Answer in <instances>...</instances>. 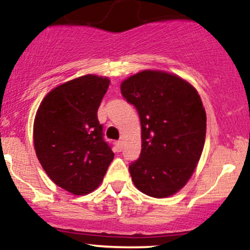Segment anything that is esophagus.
Returning <instances> with one entry per match:
<instances>
[{"instance_id": "esophagus-1", "label": "esophagus", "mask_w": 250, "mask_h": 250, "mask_svg": "<svg viewBox=\"0 0 250 250\" xmlns=\"http://www.w3.org/2000/svg\"><path fill=\"white\" fill-rule=\"evenodd\" d=\"M115 146H116V150L117 151H121L123 149V142L122 141H117L115 143Z\"/></svg>"}]
</instances>
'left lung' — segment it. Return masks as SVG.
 <instances>
[{
    "label": "left lung",
    "mask_w": 250,
    "mask_h": 250,
    "mask_svg": "<svg viewBox=\"0 0 250 250\" xmlns=\"http://www.w3.org/2000/svg\"><path fill=\"white\" fill-rule=\"evenodd\" d=\"M141 121V155L129 166L135 187L148 196L176 194L195 171L206 140L207 116L190 83L162 70H142L121 83Z\"/></svg>",
    "instance_id": "8db88e82"
}]
</instances>
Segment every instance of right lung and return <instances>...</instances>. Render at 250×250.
<instances>
[{"instance_id":"1","label":"right lung","mask_w":250,"mask_h":250,"mask_svg":"<svg viewBox=\"0 0 250 250\" xmlns=\"http://www.w3.org/2000/svg\"><path fill=\"white\" fill-rule=\"evenodd\" d=\"M110 80L84 75L50 90L34 120V148L56 186L85 195L101 185L114 153L103 140L97 109Z\"/></svg>"}]
</instances>
